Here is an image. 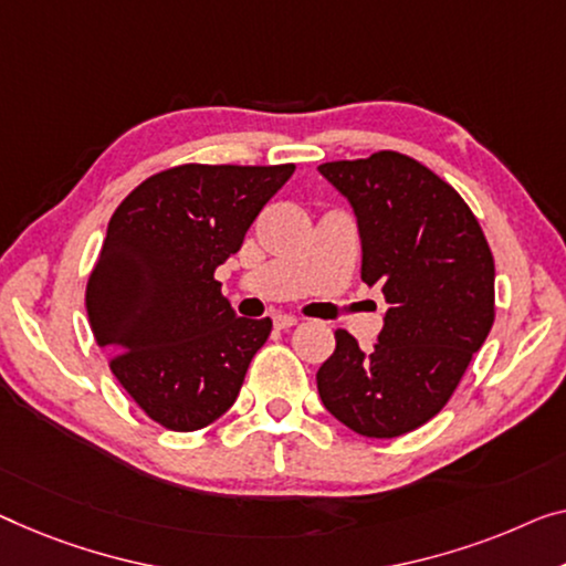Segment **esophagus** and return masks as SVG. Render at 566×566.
<instances>
[{"label":"esophagus","instance_id":"esophagus-1","mask_svg":"<svg viewBox=\"0 0 566 566\" xmlns=\"http://www.w3.org/2000/svg\"><path fill=\"white\" fill-rule=\"evenodd\" d=\"M300 319L294 315H274V327H280V331H286V327H294Z\"/></svg>","mask_w":566,"mask_h":566}]
</instances>
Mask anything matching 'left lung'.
<instances>
[{
    "label": "left lung",
    "mask_w": 566,
    "mask_h": 566,
    "mask_svg": "<svg viewBox=\"0 0 566 566\" xmlns=\"http://www.w3.org/2000/svg\"><path fill=\"white\" fill-rule=\"evenodd\" d=\"M358 218L360 280L389 310L374 350L335 331L317 370L325 409L376 440L427 424L458 389L495 319V261L460 192L401 151L319 165Z\"/></svg>",
    "instance_id": "8db88e82"
}]
</instances>
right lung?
I'll use <instances>...</instances> for the list:
<instances>
[{
	"label": "right lung",
	"instance_id": "right-lung-1",
	"mask_svg": "<svg viewBox=\"0 0 566 566\" xmlns=\"http://www.w3.org/2000/svg\"><path fill=\"white\" fill-rule=\"evenodd\" d=\"M294 165H177L114 210L86 284L108 368L145 415L196 432L231 409L272 319L235 317L216 269Z\"/></svg>",
	"mask_w": 566,
	"mask_h": 566
}]
</instances>
